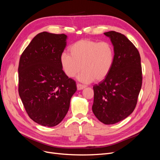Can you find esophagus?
Masks as SVG:
<instances>
[{
	"label": "esophagus",
	"instance_id": "obj_1",
	"mask_svg": "<svg viewBox=\"0 0 160 160\" xmlns=\"http://www.w3.org/2000/svg\"><path fill=\"white\" fill-rule=\"evenodd\" d=\"M77 89H78V90H81V89H84L85 88V86L83 85H82V84H80V83H77Z\"/></svg>",
	"mask_w": 160,
	"mask_h": 160
}]
</instances>
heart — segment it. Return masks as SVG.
Masks as SVG:
<instances>
[{"label": "heart", "instance_id": "b5f03b06", "mask_svg": "<svg viewBox=\"0 0 160 160\" xmlns=\"http://www.w3.org/2000/svg\"><path fill=\"white\" fill-rule=\"evenodd\" d=\"M69 54L62 53L60 58L61 68L70 78L83 71L79 79L84 83L104 79L112 69L115 60L113 45L107 41L81 39L69 48Z\"/></svg>", "mask_w": 160, "mask_h": 160}]
</instances>
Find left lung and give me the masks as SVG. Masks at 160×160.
<instances>
[{
  "label": "left lung",
  "instance_id": "left-lung-1",
  "mask_svg": "<svg viewBox=\"0 0 160 160\" xmlns=\"http://www.w3.org/2000/svg\"><path fill=\"white\" fill-rule=\"evenodd\" d=\"M113 43L115 60L105 79L94 85L92 110L104 124H115L132 113L142 85L141 57L136 47L123 34L105 32Z\"/></svg>",
  "mask_w": 160,
  "mask_h": 160
}]
</instances>
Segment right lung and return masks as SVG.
Segmentation results:
<instances>
[{
  "instance_id": "1",
  "label": "right lung",
  "mask_w": 160,
  "mask_h": 160,
  "mask_svg": "<svg viewBox=\"0 0 160 160\" xmlns=\"http://www.w3.org/2000/svg\"><path fill=\"white\" fill-rule=\"evenodd\" d=\"M67 35L38 33L22 53L18 65V93L34 122L53 127L64 119L75 91V81L62 71L60 58Z\"/></svg>"
}]
</instances>
